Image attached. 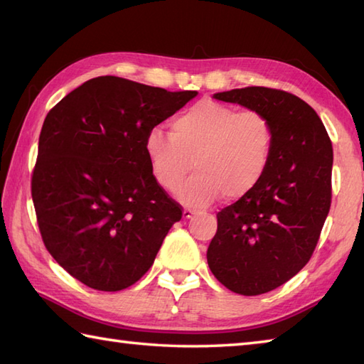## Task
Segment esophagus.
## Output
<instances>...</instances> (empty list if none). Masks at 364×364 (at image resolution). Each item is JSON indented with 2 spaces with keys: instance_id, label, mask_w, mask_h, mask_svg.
Listing matches in <instances>:
<instances>
[{
  "instance_id": "34e87169",
  "label": "esophagus",
  "mask_w": 364,
  "mask_h": 364,
  "mask_svg": "<svg viewBox=\"0 0 364 364\" xmlns=\"http://www.w3.org/2000/svg\"><path fill=\"white\" fill-rule=\"evenodd\" d=\"M196 214V211L194 210H191V208H184V211H183V218L184 219H191L192 215Z\"/></svg>"
}]
</instances>
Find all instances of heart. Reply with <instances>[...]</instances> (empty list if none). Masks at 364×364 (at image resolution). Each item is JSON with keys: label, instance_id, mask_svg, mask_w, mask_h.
I'll list each match as a JSON object with an SVG mask.
<instances>
[{"label": "heart", "instance_id": "heart-1", "mask_svg": "<svg viewBox=\"0 0 364 364\" xmlns=\"http://www.w3.org/2000/svg\"><path fill=\"white\" fill-rule=\"evenodd\" d=\"M272 150L267 115L211 100L175 115L170 136L153 128L145 137L151 172L166 191L180 188L194 162L197 173L178 192L188 205H208L220 194L227 200L249 196L264 178Z\"/></svg>", "mask_w": 364, "mask_h": 364}]
</instances>
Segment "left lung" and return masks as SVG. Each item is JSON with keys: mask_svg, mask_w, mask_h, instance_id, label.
<instances>
[{"mask_svg": "<svg viewBox=\"0 0 364 364\" xmlns=\"http://www.w3.org/2000/svg\"><path fill=\"white\" fill-rule=\"evenodd\" d=\"M214 98L259 111L274 128L264 178L218 213L206 252L208 266L225 288L259 296L310 261L330 211L333 149L319 115L289 92L253 86Z\"/></svg>", "mask_w": 364, "mask_h": 364, "instance_id": "obj_1", "label": "left lung"}]
</instances>
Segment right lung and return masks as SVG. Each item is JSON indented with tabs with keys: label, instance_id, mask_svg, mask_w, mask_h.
<instances>
[{
	"label": "right lung",
	"instance_id": "obj_1",
	"mask_svg": "<svg viewBox=\"0 0 364 364\" xmlns=\"http://www.w3.org/2000/svg\"><path fill=\"white\" fill-rule=\"evenodd\" d=\"M196 95L98 76L46 114L31 180L38 230L59 266L89 288L134 284L181 219L151 172L145 137Z\"/></svg>",
	"mask_w": 364,
	"mask_h": 364
}]
</instances>
